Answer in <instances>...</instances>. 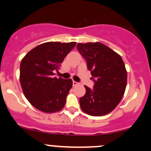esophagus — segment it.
Wrapping results in <instances>:
<instances>
[{
	"label": "esophagus",
	"mask_w": 151,
	"mask_h": 151,
	"mask_svg": "<svg viewBox=\"0 0 151 151\" xmlns=\"http://www.w3.org/2000/svg\"><path fill=\"white\" fill-rule=\"evenodd\" d=\"M78 84V82H76V81H73V86H77V85Z\"/></svg>",
	"instance_id": "obj_1"
}]
</instances>
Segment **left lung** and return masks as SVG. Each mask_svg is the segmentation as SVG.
Masks as SVG:
<instances>
[{
    "instance_id": "8db88e82",
    "label": "left lung",
    "mask_w": 151,
    "mask_h": 151,
    "mask_svg": "<svg viewBox=\"0 0 151 151\" xmlns=\"http://www.w3.org/2000/svg\"><path fill=\"white\" fill-rule=\"evenodd\" d=\"M77 49L86 60L94 82L84 86L86 94L79 99L82 110L93 116H105L115 109L124 94L127 73L122 57L103 43H80Z\"/></svg>"
}]
</instances>
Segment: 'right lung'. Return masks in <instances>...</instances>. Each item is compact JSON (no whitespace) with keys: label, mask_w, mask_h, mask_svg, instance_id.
<instances>
[{"label":"right lung","mask_w":151,"mask_h":151,"mask_svg":"<svg viewBox=\"0 0 151 151\" xmlns=\"http://www.w3.org/2000/svg\"><path fill=\"white\" fill-rule=\"evenodd\" d=\"M76 42H47L32 49L20 64L19 80L24 96L32 106L45 113L64 108L72 88L70 78H57L61 63L75 47Z\"/></svg>","instance_id":"obj_1"}]
</instances>
